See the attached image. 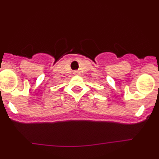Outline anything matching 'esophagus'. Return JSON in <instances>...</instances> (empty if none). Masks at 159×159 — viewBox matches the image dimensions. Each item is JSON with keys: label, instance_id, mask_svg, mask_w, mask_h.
Instances as JSON below:
<instances>
[{"label": "esophagus", "instance_id": "1", "mask_svg": "<svg viewBox=\"0 0 159 159\" xmlns=\"http://www.w3.org/2000/svg\"><path fill=\"white\" fill-rule=\"evenodd\" d=\"M80 74H81V73H80L79 71H75V72H74V75H79Z\"/></svg>", "mask_w": 159, "mask_h": 159}]
</instances>
